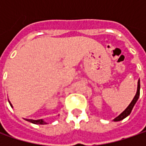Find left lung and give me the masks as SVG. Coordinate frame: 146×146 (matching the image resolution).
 Returning a JSON list of instances; mask_svg holds the SVG:
<instances>
[{
    "instance_id": "left-lung-1",
    "label": "left lung",
    "mask_w": 146,
    "mask_h": 146,
    "mask_svg": "<svg viewBox=\"0 0 146 146\" xmlns=\"http://www.w3.org/2000/svg\"><path fill=\"white\" fill-rule=\"evenodd\" d=\"M139 96H140V80H138V86H137V92L136 93V95H135V97L133 98V100L132 101V102L130 103V105L127 107V109L123 112V113H121L120 115H119L118 117H116L115 119V121H120L122 119H123L124 118H126L127 115H130V113L132 112V110L133 108V106H134V105L136 104L137 102V101L138 100V98H139Z\"/></svg>"
}]
</instances>
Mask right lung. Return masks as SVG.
<instances>
[{"label":"right lung","instance_id":"obj_1","mask_svg":"<svg viewBox=\"0 0 146 146\" xmlns=\"http://www.w3.org/2000/svg\"><path fill=\"white\" fill-rule=\"evenodd\" d=\"M10 104V103H9ZM10 106H12V105L10 104ZM27 121H29V122H31L32 123H35V124H45L46 123L45 122H44L42 119H39V120H33V119H26Z\"/></svg>","mask_w":146,"mask_h":146}]
</instances>
